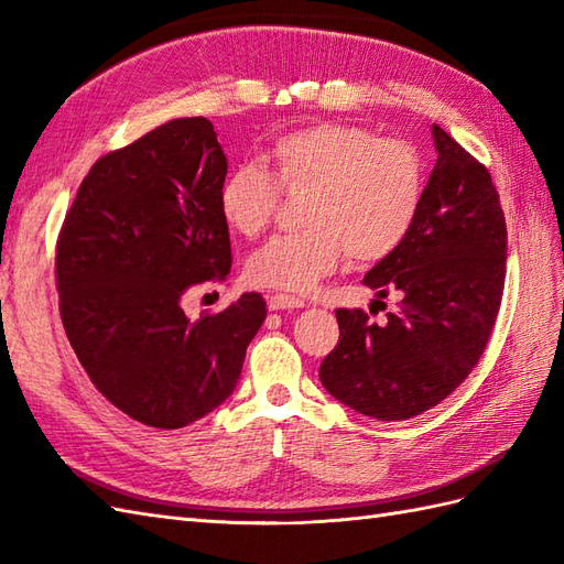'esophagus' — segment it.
Returning a JSON list of instances; mask_svg holds the SVG:
<instances>
[{
    "instance_id": "1",
    "label": "esophagus",
    "mask_w": 564,
    "mask_h": 564,
    "mask_svg": "<svg viewBox=\"0 0 564 564\" xmlns=\"http://www.w3.org/2000/svg\"><path fill=\"white\" fill-rule=\"evenodd\" d=\"M267 305H269V310H273V312H281V310H300V307H305V300H300V297H295V295H285V293H273V295H269Z\"/></svg>"
}]
</instances>
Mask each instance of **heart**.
<instances>
[{
	"label": "heart",
	"mask_w": 564,
	"mask_h": 564,
	"mask_svg": "<svg viewBox=\"0 0 564 564\" xmlns=\"http://www.w3.org/2000/svg\"><path fill=\"white\" fill-rule=\"evenodd\" d=\"M267 164H240L219 187L221 219L254 238L271 224L281 191L302 193V228L273 236L250 254L245 276L259 288L307 293L348 254L357 264L391 257L422 212L426 169L405 138L316 121L276 135Z\"/></svg>",
	"instance_id": "obj_1"
}]
</instances>
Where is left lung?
Segmentation results:
<instances>
[{
	"label": "left lung",
	"instance_id": "8db88e82",
	"mask_svg": "<svg viewBox=\"0 0 564 564\" xmlns=\"http://www.w3.org/2000/svg\"><path fill=\"white\" fill-rule=\"evenodd\" d=\"M433 140L422 212L365 276L379 297L398 293V310L381 322L336 310L340 338L319 369L330 395L379 422L410 420L451 395L484 355L502 300L508 228L496 185L441 126Z\"/></svg>",
	"mask_w": 564,
	"mask_h": 564
}]
</instances>
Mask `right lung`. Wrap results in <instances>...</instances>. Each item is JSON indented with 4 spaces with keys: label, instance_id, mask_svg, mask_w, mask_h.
<instances>
[{
    "label": "right lung",
    "instance_id": "1",
    "mask_svg": "<svg viewBox=\"0 0 564 564\" xmlns=\"http://www.w3.org/2000/svg\"><path fill=\"white\" fill-rule=\"evenodd\" d=\"M228 162L205 117L173 119L99 156L56 238L70 348L113 408L183 429L234 393L267 302L245 293L197 322L181 300L230 273L219 187Z\"/></svg>",
    "mask_w": 564,
    "mask_h": 564
}]
</instances>
